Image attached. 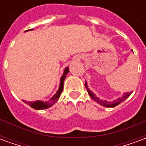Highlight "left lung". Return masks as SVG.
Returning a JSON list of instances; mask_svg holds the SVG:
<instances>
[{
	"label": "left lung",
	"instance_id": "1",
	"mask_svg": "<svg viewBox=\"0 0 146 146\" xmlns=\"http://www.w3.org/2000/svg\"><path fill=\"white\" fill-rule=\"evenodd\" d=\"M85 88H87V91L88 92V95L92 97V98L93 100H95L96 102H98V104L102 105V106H103L105 107H109V108H113V107H115L116 106H118L119 104H120L122 102H123L125 99L128 98L130 95H131V92H127V93H124L123 95H122V97H119L116 100H114L113 102H108V101H106V100H102L100 99L99 98H98L96 95L93 93V92L88 88V84L87 82L85 81Z\"/></svg>",
	"mask_w": 146,
	"mask_h": 146
}]
</instances>
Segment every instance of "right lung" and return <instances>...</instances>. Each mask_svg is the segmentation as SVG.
<instances>
[{"label": "right lung", "instance_id": "right-lung-1", "mask_svg": "<svg viewBox=\"0 0 146 146\" xmlns=\"http://www.w3.org/2000/svg\"><path fill=\"white\" fill-rule=\"evenodd\" d=\"M33 30V29H31V30ZM28 31V30H27ZM69 73V67H66V68H65V70H64L63 74H62V76H61V79H60V84H59V88L58 89V91L56 92V93L53 95V97L49 100V101H40V100H39V101H35V102H28V101H23L26 103V104L29 105L30 107L33 108V109H35V110H44V109H48V108L51 107L58 100V98L60 97L61 93L62 92V90H63V84H64V80L66 79V75Z\"/></svg>", "mask_w": 146, "mask_h": 146}]
</instances>
